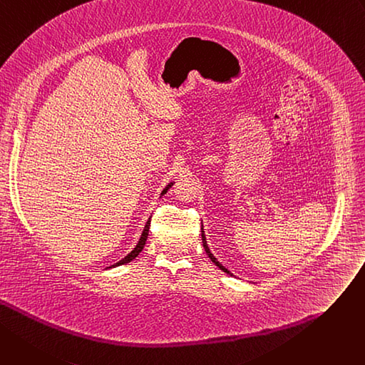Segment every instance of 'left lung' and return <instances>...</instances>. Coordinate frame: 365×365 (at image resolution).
<instances>
[{"label":"left lung","instance_id":"8db88e82","mask_svg":"<svg viewBox=\"0 0 365 365\" xmlns=\"http://www.w3.org/2000/svg\"><path fill=\"white\" fill-rule=\"evenodd\" d=\"M202 245H204V250H205V252H207V255H208V257H210V259H211V261H212V262H214V264H215V265H217V267H218V269H220V270H223V272H225V273H227V274H230V272H229V270H227V269H225V267H223V265H222V264H220V262H218V261H217V259H215V257H214V255H212V254H211V252H210V250H208V247H207V240H205V236H204V232H202Z\"/></svg>","mask_w":365,"mask_h":365}]
</instances>
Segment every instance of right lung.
Returning <instances> with one entry per match:
<instances>
[{
    "mask_svg": "<svg viewBox=\"0 0 365 365\" xmlns=\"http://www.w3.org/2000/svg\"><path fill=\"white\" fill-rule=\"evenodd\" d=\"M172 185H173V183H170V185H168V186H167V187H165V189L161 192V195H164V193L168 190V187L172 186ZM150 222H151V220H148V222H147V225H145V229H143V232H142V236H140V239H139V242H138V245L135 247V250H133L130 254H128V255H126L123 259H120L118 262H115L113 267H117V265H121V264H128V262H130L133 258H136V257L139 255V252L143 250L145 242H147V237H148L150 225H151Z\"/></svg>",
    "mask_w": 365,
    "mask_h": 365,
    "instance_id": "right-lung-1",
    "label": "right lung"
}]
</instances>
